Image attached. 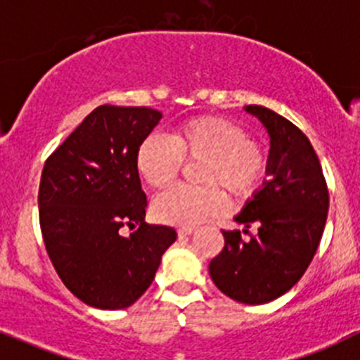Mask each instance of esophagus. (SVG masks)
I'll list each match as a JSON object with an SVG mask.
<instances>
[{
    "label": "esophagus",
    "instance_id": "esophagus-1",
    "mask_svg": "<svg viewBox=\"0 0 360 360\" xmlns=\"http://www.w3.org/2000/svg\"><path fill=\"white\" fill-rule=\"evenodd\" d=\"M193 226H181L179 230H177V233H179V237H186V236H191L193 233Z\"/></svg>",
    "mask_w": 360,
    "mask_h": 360
}]
</instances>
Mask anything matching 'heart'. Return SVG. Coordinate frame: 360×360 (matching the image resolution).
<instances>
[{"label": "heart", "mask_w": 360, "mask_h": 360, "mask_svg": "<svg viewBox=\"0 0 360 360\" xmlns=\"http://www.w3.org/2000/svg\"><path fill=\"white\" fill-rule=\"evenodd\" d=\"M183 160H202L198 181L212 186H174L153 202V216L174 226H195L218 214L223 188L230 197L246 198L267 172V156L251 142L246 128L218 116L195 117L179 124L169 139L149 135L135 153V169L151 188H165L183 167Z\"/></svg>", "instance_id": "obj_1"}]
</instances>
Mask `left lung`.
Instances as JSON below:
<instances>
[{"label": "left lung", "instance_id": "1", "mask_svg": "<svg viewBox=\"0 0 360 360\" xmlns=\"http://www.w3.org/2000/svg\"><path fill=\"white\" fill-rule=\"evenodd\" d=\"M267 130V176L236 221L258 230L250 240L223 230L225 246L209 264L216 287L243 304H265L287 294L306 273L322 239L329 191L311 142L295 124L260 105L244 107Z\"/></svg>", "mask_w": 360, "mask_h": 360}]
</instances>
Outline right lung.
I'll list each match as a JSON object with an SVG mask.
<instances>
[{
    "label": "right lung",
    "mask_w": 360,
    "mask_h": 360,
    "mask_svg": "<svg viewBox=\"0 0 360 360\" xmlns=\"http://www.w3.org/2000/svg\"><path fill=\"white\" fill-rule=\"evenodd\" d=\"M162 114L96 107L47 158L38 190L45 248L65 287L87 306L124 309L149 288L172 226L148 225L135 169L139 144ZM123 226L139 229L123 238Z\"/></svg>",
    "instance_id": "1"
}]
</instances>
